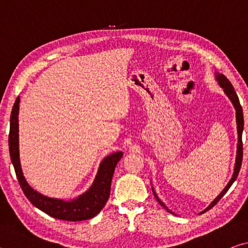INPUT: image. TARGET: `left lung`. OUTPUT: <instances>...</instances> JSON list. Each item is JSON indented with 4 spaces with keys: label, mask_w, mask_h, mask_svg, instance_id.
Masks as SVG:
<instances>
[{
    "label": "left lung",
    "mask_w": 248,
    "mask_h": 248,
    "mask_svg": "<svg viewBox=\"0 0 248 248\" xmlns=\"http://www.w3.org/2000/svg\"><path fill=\"white\" fill-rule=\"evenodd\" d=\"M217 82H219L220 85L223 87V90L225 92V94L229 96V98L232 100V103L234 105L235 109H236V124H237V132H238V143H237V155H236V162H235V169H234V174H233V177L232 179L230 180L228 186H226L223 191L221 192V194L217 197V198L212 201L211 203H210L209 207L204 210L203 212L208 211V210H210L211 208L215 207V205L219 202V200L223 197L226 192H228V190L230 189V187L232 186V184L235 182V179L237 178L238 176V173H240V170H241V166H242V161H243V142H242V133H243V128H244V117H243V109H242V106L240 104V99H238V96L236 94V92H235L234 87L232 84H231V82L229 81L228 78H226L223 74H217ZM153 194H154V197L156 198L157 202L162 205V207H164L167 211L170 212L169 209L166 208V205L162 202L161 200H159L158 197L156 196V194L154 192V189H153ZM171 213V212H170ZM174 215V213H173Z\"/></svg>",
    "instance_id": "1"
}]
</instances>
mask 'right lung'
<instances>
[{
  "label": "right lung",
  "instance_id": "obj_1",
  "mask_svg": "<svg viewBox=\"0 0 248 248\" xmlns=\"http://www.w3.org/2000/svg\"><path fill=\"white\" fill-rule=\"evenodd\" d=\"M18 110H19V97L16 98L13 109L11 112L10 119V133H8V148L12 163H13L16 177L18 179L23 192L27 199L40 209L41 211L47 213L50 217L64 221H84L94 217L98 215L110 195L111 179L114 175L115 167L119 159L123 157V152H116L107 156L100 163L98 173L96 175L93 185L77 199L71 201H64L61 199H52L40 195L39 192L33 190L27 184L23 176L19 163L18 151Z\"/></svg>",
  "mask_w": 248,
  "mask_h": 248
}]
</instances>
